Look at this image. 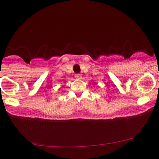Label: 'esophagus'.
Wrapping results in <instances>:
<instances>
[{"mask_svg": "<svg viewBox=\"0 0 159 159\" xmlns=\"http://www.w3.org/2000/svg\"><path fill=\"white\" fill-rule=\"evenodd\" d=\"M75 79H80V78H81V75H80V73H76V74L75 75Z\"/></svg>", "mask_w": 159, "mask_h": 159, "instance_id": "34e87169", "label": "esophagus"}]
</instances>
